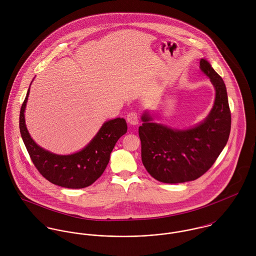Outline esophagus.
<instances>
[{
  "label": "esophagus",
  "instance_id": "obj_1",
  "mask_svg": "<svg viewBox=\"0 0 256 256\" xmlns=\"http://www.w3.org/2000/svg\"><path fill=\"white\" fill-rule=\"evenodd\" d=\"M127 121L131 124V125H137L139 123V117L138 114L135 111L129 112L127 114Z\"/></svg>",
  "mask_w": 256,
  "mask_h": 256
}]
</instances>
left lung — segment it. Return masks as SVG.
<instances>
[{"mask_svg":"<svg viewBox=\"0 0 256 256\" xmlns=\"http://www.w3.org/2000/svg\"><path fill=\"white\" fill-rule=\"evenodd\" d=\"M200 69L216 90L214 106L203 122L178 130L152 122L148 112L142 116V162L146 172L160 182L197 180L214 164L228 140L232 117L224 82L207 60H200Z\"/></svg>","mask_w":256,"mask_h":256,"instance_id":"obj_1","label":"left lung"}]
</instances>
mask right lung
<instances>
[{
  "mask_svg": "<svg viewBox=\"0 0 256 256\" xmlns=\"http://www.w3.org/2000/svg\"><path fill=\"white\" fill-rule=\"evenodd\" d=\"M30 88L20 113V130L37 170L48 182L66 188H84L104 174L110 154L118 139L127 132L124 118L106 121L94 139L82 150L72 154H56L38 146L32 139L24 120Z\"/></svg>",
  "mask_w": 256,
  "mask_h": 256,
  "instance_id": "add662e5",
  "label": "right lung"
}]
</instances>
